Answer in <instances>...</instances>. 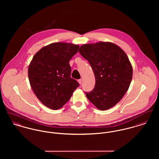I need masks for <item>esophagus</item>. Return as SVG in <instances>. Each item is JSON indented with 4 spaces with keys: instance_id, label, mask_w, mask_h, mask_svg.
Segmentation results:
<instances>
[{
    "instance_id": "esophagus-1",
    "label": "esophagus",
    "mask_w": 159,
    "mask_h": 159,
    "mask_svg": "<svg viewBox=\"0 0 159 159\" xmlns=\"http://www.w3.org/2000/svg\"><path fill=\"white\" fill-rule=\"evenodd\" d=\"M78 83H79V84H81L82 83H83V80L82 79H80V80H78Z\"/></svg>"
}]
</instances>
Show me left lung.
<instances>
[{
  "label": "left lung",
  "instance_id": "8db88e82",
  "mask_svg": "<svg viewBox=\"0 0 159 159\" xmlns=\"http://www.w3.org/2000/svg\"><path fill=\"white\" fill-rule=\"evenodd\" d=\"M79 52L89 62L95 78L94 89L86 92L87 98L102 111L113 107L132 81L133 68L128 56L111 42L85 44L80 46Z\"/></svg>",
  "mask_w": 159,
  "mask_h": 159
}]
</instances>
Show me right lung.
I'll return each instance as SVG.
<instances>
[{
  "label": "right lung",
  "mask_w": 159,
  "mask_h": 159,
  "mask_svg": "<svg viewBox=\"0 0 159 159\" xmlns=\"http://www.w3.org/2000/svg\"><path fill=\"white\" fill-rule=\"evenodd\" d=\"M79 47L63 42L49 44L34 55L29 66L30 86L39 100L50 109L62 107L79 86L70 76L69 64Z\"/></svg>",
  "instance_id": "add662e5"
}]
</instances>
